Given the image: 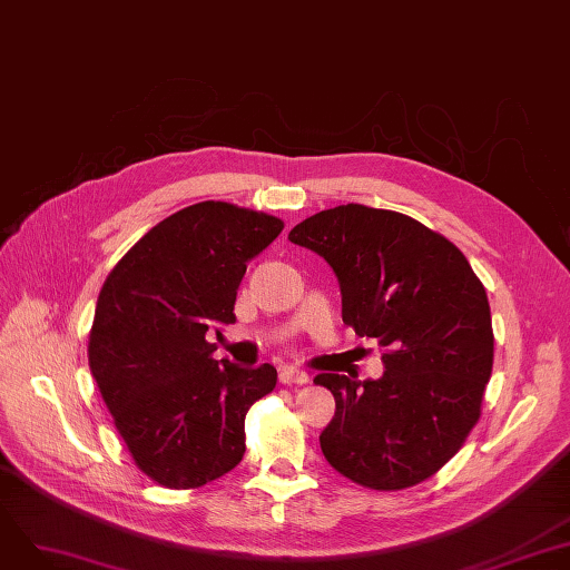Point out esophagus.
Wrapping results in <instances>:
<instances>
[{
	"label": "esophagus",
	"mask_w": 570,
	"mask_h": 570,
	"mask_svg": "<svg viewBox=\"0 0 570 570\" xmlns=\"http://www.w3.org/2000/svg\"><path fill=\"white\" fill-rule=\"evenodd\" d=\"M279 381L284 385H307L309 383V375L301 368H293V366H284L279 371Z\"/></svg>",
	"instance_id": "obj_1"
}]
</instances>
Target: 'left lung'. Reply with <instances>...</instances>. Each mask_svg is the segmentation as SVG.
<instances>
[{
	"label": "left lung",
	"instance_id": "8db88e82",
	"mask_svg": "<svg viewBox=\"0 0 570 570\" xmlns=\"http://www.w3.org/2000/svg\"><path fill=\"white\" fill-rule=\"evenodd\" d=\"M288 239L333 267L343 322L385 350L377 381L314 377L335 399L320 436L328 465L373 491L430 479L481 415L493 371L487 288L453 242L396 210L326 208Z\"/></svg>",
	"mask_w": 570,
	"mask_h": 570
}]
</instances>
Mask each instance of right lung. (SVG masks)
<instances>
[{
    "instance_id": "add662e5",
    "label": "right lung",
    "mask_w": 570,
    "mask_h": 570,
    "mask_svg": "<svg viewBox=\"0 0 570 570\" xmlns=\"http://www.w3.org/2000/svg\"><path fill=\"white\" fill-rule=\"evenodd\" d=\"M284 223L199 202L157 223L112 267L96 303L89 366L136 468L166 489H199L235 470L244 417L277 368L214 360L208 331L235 324L246 263Z\"/></svg>"
}]
</instances>
